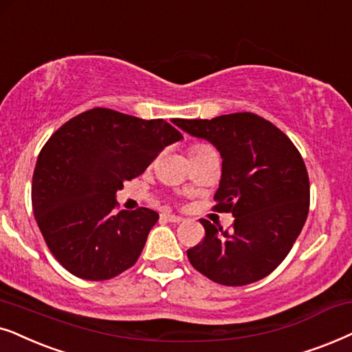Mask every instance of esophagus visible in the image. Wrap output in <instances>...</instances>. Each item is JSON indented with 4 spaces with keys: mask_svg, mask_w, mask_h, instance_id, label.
I'll return each mask as SVG.
<instances>
[{
    "mask_svg": "<svg viewBox=\"0 0 352 352\" xmlns=\"http://www.w3.org/2000/svg\"><path fill=\"white\" fill-rule=\"evenodd\" d=\"M161 217H162L164 220H167V222H173V223H179V222H182V220H184V217H180V215L167 214V212L161 214Z\"/></svg>",
    "mask_w": 352,
    "mask_h": 352,
    "instance_id": "1",
    "label": "esophagus"
}]
</instances>
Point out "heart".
<instances>
[{"label": "heart", "instance_id": "1", "mask_svg": "<svg viewBox=\"0 0 352 352\" xmlns=\"http://www.w3.org/2000/svg\"><path fill=\"white\" fill-rule=\"evenodd\" d=\"M209 151H214L212 148L208 146V144H203V143H196V144H191L188 148V154H190V159L193 157H198V156H203V154L209 153Z\"/></svg>", "mask_w": 352, "mask_h": 352}]
</instances>
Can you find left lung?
I'll use <instances>...</instances> for the list:
<instances>
[{
	"label": "left lung",
	"instance_id": "left-lung-1",
	"mask_svg": "<svg viewBox=\"0 0 352 352\" xmlns=\"http://www.w3.org/2000/svg\"><path fill=\"white\" fill-rule=\"evenodd\" d=\"M222 156L215 212H232L230 232L201 219L204 238L186 251L199 274L225 287H243L282 264L309 212V175L298 148L282 130L252 112L214 119H177Z\"/></svg>",
	"mask_w": 352,
	"mask_h": 352
}]
</instances>
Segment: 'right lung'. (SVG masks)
Returning <instances> with one entry per match:
<instances>
[{"mask_svg":"<svg viewBox=\"0 0 352 352\" xmlns=\"http://www.w3.org/2000/svg\"><path fill=\"white\" fill-rule=\"evenodd\" d=\"M182 138L164 119L107 107L82 112L51 135L34 170L32 208L46 246L65 270L101 282L138 261L159 214L148 208L114 214L116 193Z\"/></svg>","mask_w":352,"mask_h":352,"instance_id":"add662e5","label":"right lung"}]
</instances>
